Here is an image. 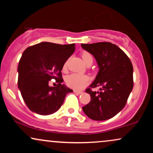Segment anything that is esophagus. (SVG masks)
<instances>
[{
  "instance_id": "34e87169",
  "label": "esophagus",
  "mask_w": 153,
  "mask_h": 153,
  "mask_svg": "<svg viewBox=\"0 0 153 153\" xmlns=\"http://www.w3.org/2000/svg\"><path fill=\"white\" fill-rule=\"evenodd\" d=\"M74 91V93H75V94H82V93H83V92H82V91H76V90H74V91Z\"/></svg>"
}]
</instances>
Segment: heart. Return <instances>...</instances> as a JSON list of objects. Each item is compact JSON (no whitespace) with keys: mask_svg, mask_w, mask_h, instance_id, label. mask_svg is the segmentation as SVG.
<instances>
[{"mask_svg":"<svg viewBox=\"0 0 153 153\" xmlns=\"http://www.w3.org/2000/svg\"><path fill=\"white\" fill-rule=\"evenodd\" d=\"M81 57L83 62L88 66L91 65L94 62V57H93L92 54L89 52H82ZM66 67L67 62L65 63L64 65H63V71L66 69ZM65 82L68 87L72 88L73 89H76V90H80L87 85V83L88 82V78L85 75L73 73V74H71L67 77Z\"/></svg>","mask_w":153,"mask_h":153,"instance_id":"heart-1","label":"heart"}]
</instances>
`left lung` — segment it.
Returning a JSON list of instances; mask_svg holds the SVG:
<instances>
[{
    "instance_id": "8db88e82",
    "label": "left lung",
    "mask_w": 153,
    "mask_h": 153,
    "mask_svg": "<svg viewBox=\"0 0 153 153\" xmlns=\"http://www.w3.org/2000/svg\"><path fill=\"white\" fill-rule=\"evenodd\" d=\"M81 47L94 55L99 67L94 82L85 90L91 101L82 110L93 120H107L127 103L134 85L132 64L124 51L111 42L81 44ZM96 87L100 91H92Z\"/></svg>"
}]
</instances>
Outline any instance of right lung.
I'll use <instances>...</instances> for the list:
<instances>
[{
    "label": "right lung",
    "instance_id": "1",
    "mask_svg": "<svg viewBox=\"0 0 153 153\" xmlns=\"http://www.w3.org/2000/svg\"><path fill=\"white\" fill-rule=\"evenodd\" d=\"M75 50V44L45 42L24 51L18 67V87L31 111L41 115L53 114L62 105L66 94L73 92L62 84L61 71ZM52 79L58 83L55 87L48 85Z\"/></svg>",
    "mask_w": 153,
    "mask_h": 153
}]
</instances>
